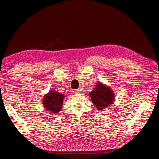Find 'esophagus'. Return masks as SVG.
<instances>
[{"label": "esophagus", "instance_id": "34e87169", "mask_svg": "<svg viewBox=\"0 0 159 159\" xmlns=\"http://www.w3.org/2000/svg\"><path fill=\"white\" fill-rule=\"evenodd\" d=\"M73 92L74 93H80V91L79 89H74Z\"/></svg>", "mask_w": 159, "mask_h": 159}]
</instances>
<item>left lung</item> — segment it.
Segmentation results:
<instances>
[{"instance_id":"8db88e82","label":"left lung","mask_w":159,"mask_h":159,"mask_svg":"<svg viewBox=\"0 0 159 159\" xmlns=\"http://www.w3.org/2000/svg\"><path fill=\"white\" fill-rule=\"evenodd\" d=\"M89 95L93 105L98 110L106 108L109 105L112 104L114 101L113 91L102 83L96 85V88L89 93Z\"/></svg>"}]
</instances>
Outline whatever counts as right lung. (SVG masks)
<instances>
[{
  "mask_svg": "<svg viewBox=\"0 0 159 159\" xmlns=\"http://www.w3.org/2000/svg\"><path fill=\"white\" fill-rule=\"evenodd\" d=\"M64 98V95L61 93L57 92L54 90L50 91L44 96L43 104L44 107L50 112L53 113H58L63 105Z\"/></svg>",
  "mask_w": 159,
  "mask_h": 159,
  "instance_id": "right-lung-1",
  "label": "right lung"
}]
</instances>
